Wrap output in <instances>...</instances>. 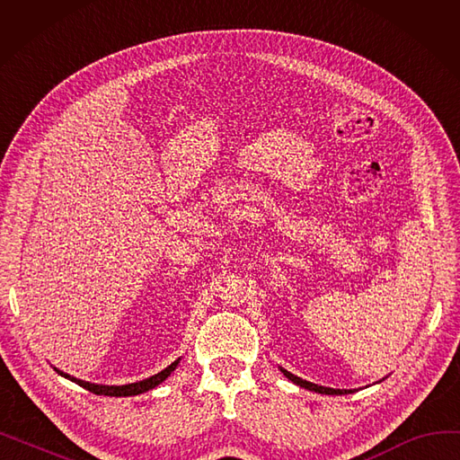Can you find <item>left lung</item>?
Returning <instances> with one entry per match:
<instances>
[{"instance_id": "left-lung-1", "label": "left lung", "mask_w": 460, "mask_h": 460, "mask_svg": "<svg viewBox=\"0 0 460 460\" xmlns=\"http://www.w3.org/2000/svg\"><path fill=\"white\" fill-rule=\"evenodd\" d=\"M279 371L291 380V382H295L296 385H300V388H305V390H309V392H315V394H323V395H347V394H352L354 390H335V388H326V385H319V384H313V382H307V380H304V378H300V376H296V375H293V373H288L287 369H283V367H279ZM384 380V378H382ZM382 380H378V382H382Z\"/></svg>"}]
</instances>
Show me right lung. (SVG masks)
<instances>
[{
    "instance_id": "right-lung-1",
    "label": "right lung",
    "mask_w": 460,
    "mask_h": 460,
    "mask_svg": "<svg viewBox=\"0 0 460 460\" xmlns=\"http://www.w3.org/2000/svg\"><path fill=\"white\" fill-rule=\"evenodd\" d=\"M179 361H181V358H179V359H175L172 366H167L164 371H160V373H156V375H153V376H149V378H143V380H139V382H132V384H123V385H106V384L85 382V380H82V378H76V376H72V375H68V373H63V371H61V369H58V367H54V369H56V373H58V375H61V376L68 378L70 382H76L78 385H82V388L89 390V392H91V394H94V395H108V397H132V395H139V394H145V392H149V390L156 388L158 384H162L169 375H172V373L177 369Z\"/></svg>"
}]
</instances>
